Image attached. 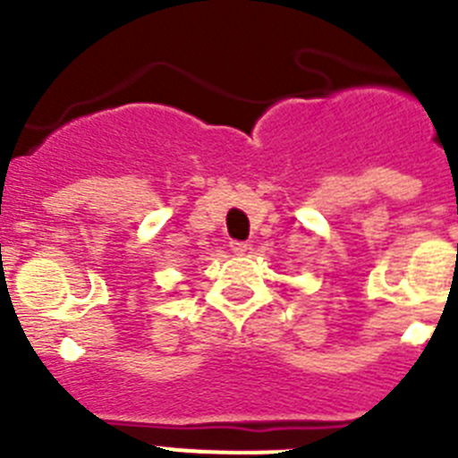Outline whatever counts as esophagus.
I'll return each instance as SVG.
<instances>
[{"instance_id":"34e87169","label":"esophagus","mask_w":458,"mask_h":458,"mask_svg":"<svg viewBox=\"0 0 458 458\" xmlns=\"http://www.w3.org/2000/svg\"><path fill=\"white\" fill-rule=\"evenodd\" d=\"M229 248H232L233 254H245V252H248V242L232 241V242H229Z\"/></svg>"}]
</instances>
